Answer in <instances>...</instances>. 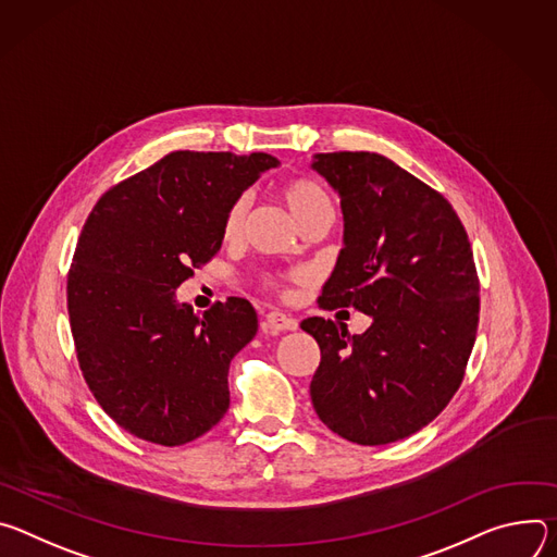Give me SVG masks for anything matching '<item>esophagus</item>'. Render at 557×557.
Listing matches in <instances>:
<instances>
[{"label":"esophagus","mask_w":557,"mask_h":557,"mask_svg":"<svg viewBox=\"0 0 557 557\" xmlns=\"http://www.w3.org/2000/svg\"><path fill=\"white\" fill-rule=\"evenodd\" d=\"M263 327L268 332H272V334H281V332H294L298 327V323H296V319H292V317H287L283 312H270L265 317Z\"/></svg>","instance_id":"34e87169"}]
</instances>
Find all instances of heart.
Masks as SVG:
<instances>
[{"label": "heart", "mask_w": 557, "mask_h": 557, "mask_svg": "<svg viewBox=\"0 0 557 557\" xmlns=\"http://www.w3.org/2000/svg\"><path fill=\"white\" fill-rule=\"evenodd\" d=\"M278 195H281L285 208L289 210L292 219L296 221V225H300L305 219H310V216L332 212V201H330L327 193L312 178H302V176L289 178V181L281 183ZM245 214H247V201L243 197H238L236 201H232V206L225 212L223 238L232 240L240 234Z\"/></svg>", "instance_id": "1"}]
</instances>
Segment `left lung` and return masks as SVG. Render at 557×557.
Returning <instances> with one entry per match:
<instances>
[{
	"label": "left lung",
	"instance_id": "obj_1",
	"mask_svg": "<svg viewBox=\"0 0 557 557\" xmlns=\"http://www.w3.org/2000/svg\"><path fill=\"white\" fill-rule=\"evenodd\" d=\"M341 199L343 250L321 307L372 319L349 334L321 317L300 327L321 347L310 383L319 418L356 445H389L434 420L462 383L480 285L449 201L376 152L314 154Z\"/></svg>",
	"mask_w": 557,
	"mask_h": 557
}]
</instances>
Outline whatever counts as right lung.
Instances as JSON below:
<instances>
[{"label":"right lung","instance_id":"add662e5","mask_svg":"<svg viewBox=\"0 0 557 557\" xmlns=\"http://www.w3.org/2000/svg\"><path fill=\"white\" fill-rule=\"evenodd\" d=\"M278 159L265 152L165 154L90 212L69 274V314L84 379L133 436L178 447L230 407V360L257 336L250 300L203 317L176 287L223 243L232 201Z\"/></svg>","mask_w":557,"mask_h":557}]
</instances>
